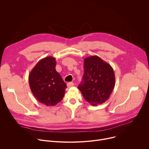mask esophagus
Listing matches in <instances>:
<instances>
[{
    "label": "esophagus",
    "mask_w": 149,
    "mask_h": 149,
    "mask_svg": "<svg viewBox=\"0 0 149 149\" xmlns=\"http://www.w3.org/2000/svg\"><path fill=\"white\" fill-rule=\"evenodd\" d=\"M73 86H74V83H72V82H70V83H67L68 87H71Z\"/></svg>",
    "instance_id": "esophagus-1"
}]
</instances>
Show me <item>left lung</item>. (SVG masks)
Masks as SVG:
<instances>
[{
	"mask_svg": "<svg viewBox=\"0 0 149 149\" xmlns=\"http://www.w3.org/2000/svg\"><path fill=\"white\" fill-rule=\"evenodd\" d=\"M83 81L78 88L84 99L93 106L104 103L109 99L115 85L112 67L97 56L84 60Z\"/></svg>",
	"mask_w": 149,
	"mask_h": 149,
	"instance_id": "8db88e82",
	"label": "left lung"
}]
</instances>
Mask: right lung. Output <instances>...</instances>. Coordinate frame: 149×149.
Returning <instances> with one entry per match:
<instances>
[{
  "mask_svg": "<svg viewBox=\"0 0 149 149\" xmlns=\"http://www.w3.org/2000/svg\"><path fill=\"white\" fill-rule=\"evenodd\" d=\"M56 60L47 56L40 60L29 76L30 87L36 99L47 106L60 102L65 94L66 84L56 71Z\"/></svg>",
  "mask_w": 149,
  "mask_h": 149,
  "instance_id": "right-lung-1",
  "label": "right lung"
}]
</instances>
